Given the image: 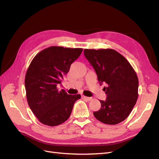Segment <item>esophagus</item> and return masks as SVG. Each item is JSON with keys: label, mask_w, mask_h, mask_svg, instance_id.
<instances>
[{"label": "esophagus", "mask_w": 159, "mask_h": 159, "mask_svg": "<svg viewBox=\"0 0 159 159\" xmlns=\"http://www.w3.org/2000/svg\"><path fill=\"white\" fill-rule=\"evenodd\" d=\"M81 98H82L84 99H85V100H87V101H91V99H92V98H91L86 97V96H84V95H81Z\"/></svg>", "instance_id": "1"}]
</instances>
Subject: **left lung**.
<instances>
[{
  "instance_id": "8db88e82",
  "label": "left lung",
  "mask_w": 159,
  "mask_h": 159,
  "mask_svg": "<svg viewBox=\"0 0 159 159\" xmlns=\"http://www.w3.org/2000/svg\"><path fill=\"white\" fill-rule=\"evenodd\" d=\"M84 55L97 74L105 101L100 100L101 108L94 111L95 117L105 124L116 125L123 121L136 104L139 80L127 59L113 49H85Z\"/></svg>"
}]
</instances>
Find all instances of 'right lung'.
Segmentation results:
<instances>
[{"mask_svg":"<svg viewBox=\"0 0 159 159\" xmlns=\"http://www.w3.org/2000/svg\"><path fill=\"white\" fill-rule=\"evenodd\" d=\"M82 48L51 46L35 56L26 71L25 88L28 105L38 121L48 126L65 122L80 94L59 90L64 75L82 52Z\"/></svg>","mask_w":159,"mask_h":159,"instance_id":"add662e5","label":"right lung"}]
</instances>
